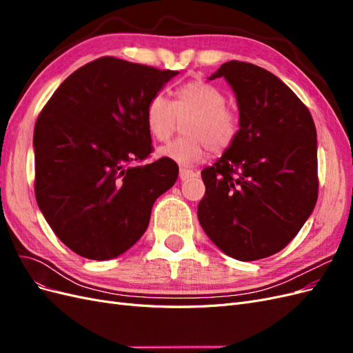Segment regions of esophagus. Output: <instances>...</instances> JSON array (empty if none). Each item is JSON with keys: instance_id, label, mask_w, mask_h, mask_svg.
<instances>
[{"instance_id": "34e87169", "label": "esophagus", "mask_w": 353, "mask_h": 353, "mask_svg": "<svg viewBox=\"0 0 353 353\" xmlns=\"http://www.w3.org/2000/svg\"><path fill=\"white\" fill-rule=\"evenodd\" d=\"M194 176H196V172H193V170L184 169V168L179 169V179H181V181H188V179L194 178Z\"/></svg>"}]
</instances>
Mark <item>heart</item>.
<instances>
[{"mask_svg": "<svg viewBox=\"0 0 353 353\" xmlns=\"http://www.w3.org/2000/svg\"><path fill=\"white\" fill-rule=\"evenodd\" d=\"M225 103V94L199 78L181 83L174 101L160 92L154 94L144 112L147 131L154 140H169L178 122L186 121L183 125L185 137L160 147L159 156L191 166L201 162L208 150L213 156L227 153L239 137L240 116Z\"/></svg>", "mask_w": 353, "mask_h": 353, "instance_id": "b5f03b06", "label": "heart"}]
</instances>
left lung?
<instances>
[{"instance_id":"obj_1","label":"left lung","mask_w":353,"mask_h":353,"mask_svg":"<svg viewBox=\"0 0 353 353\" xmlns=\"http://www.w3.org/2000/svg\"><path fill=\"white\" fill-rule=\"evenodd\" d=\"M236 92L240 132L215 165L197 208L201 228L234 259L258 261L283 250L318 199L316 130L306 105L259 66L227 61L209 79Z\"/></svg>"}]
</instances>
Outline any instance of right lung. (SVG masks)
Instances as JSON below:
<instances>
[{"label": "right lung", "instance_id": "obj_1", "mask_svg": "<svg viewBox=\"0 0 353 353\" xmlns=\"http://www.w3.org/2000/svg\"><path fill=\"white\" fill-rule=\"evenodd\" d=\"M176 70L100 57L74 70L39 113L35 196L70 250L94 261L117 258L140 240L159 196L175 184L169 159L152 153L145 105Z\"/></svg>", "mask_w": 353, "mask_h": 353}]
</instances>
